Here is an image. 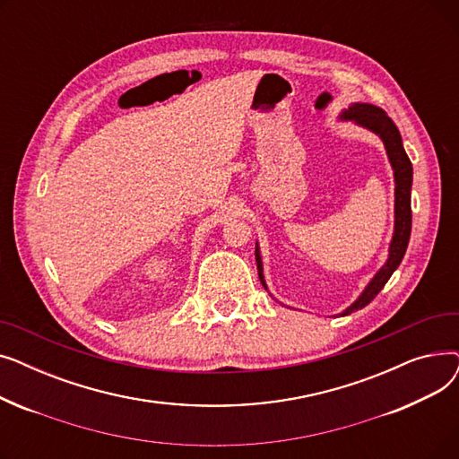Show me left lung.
Segmentation results:
<instances>
[{
    "label": "left lung",
    "mask_w": 459,
    "mask_h": 459,
    "mask_svg": "<svg viewBox=\"0 0 459 459\" xmlns=\"http://www.w3.org/2000/svg\"><path fill=\"white\" fill-rule=\"evenodd\" d=\"M339 120H342V123H353L355 126H360V128L376 134L383 141L385 152H387L389 163L393 167V175H394V230H393V238L389 244V255H387V260H385L383 266L368 281L365 290L359 294V298L350 307H346L341 312V316H348V315H351V312L367 307L381 292V288L387 284V281L396 272V268L400 266V262L405 255L409 236H411L413 165H411V161H409V158L403 151L402 135H400L396 125L381 108L365 104V102H353L348 106V109H342ZM255 258H256L258 279H260L262 286L268 290L266 279H264V264H262L258 242L255 246Z\"/></svg>",
    "instance_id": "left-lung-1"
}]
</instances>
